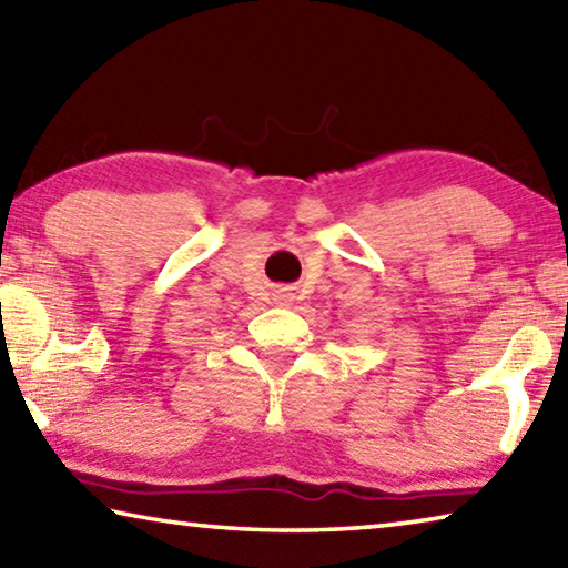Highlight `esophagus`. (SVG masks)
Here are the masks:
<instances>
[{
  "label": "esophagus",
  "mask_w": 568,
  "mask_h": 568,
  "mask_svg": "<svg viewBox=\"0 0 568 568\" xmlns=\"http://www.w3.org/2000/svg\"><path fill=\"white\" fill-rule=\"evenodd\" d=\"M275 303L277 305H291L293 303V293L287 291V287H281V291H275Z\"/></svg>",
  "instance_id": "34e87169"
}]
</instances>
